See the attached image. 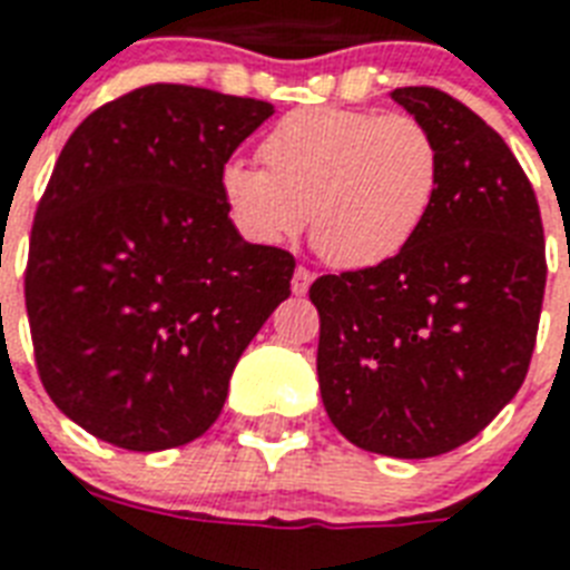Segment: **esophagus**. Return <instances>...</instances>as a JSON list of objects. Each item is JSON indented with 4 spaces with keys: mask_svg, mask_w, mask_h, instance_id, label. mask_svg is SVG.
Masks as SVG:
<instances>
[{
    "mask_svg": "<svg viewBox=\"0 0 570 570\" xmlns=\"http://www.w3.org/2000/svg\"><path fill=\"white\" fill-rule=\"evenodd\" d=\"M311 284H313V272H311V268H304V266L295 268L293 293L295 295H304V293H307V289H311Z\"/></svg>",
    "mask_w": 570,
    "mask_h": 570,
    "instance_id": "esophagus-1",
    "label": "esophagus"
}]
</instances>
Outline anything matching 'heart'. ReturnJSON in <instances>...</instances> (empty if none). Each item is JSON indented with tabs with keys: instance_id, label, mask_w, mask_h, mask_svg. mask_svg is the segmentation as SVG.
Returning <instances> with one entry per match:
<instances>
[{
	"instance_id": "heart-1",
	"label": "heart",
	"mask_w": 570,
	"mask_h": 570,
	"mask_svg": "<svg viewBox=\"0 0 570 570\" xmlns=\"http://www.w3.org/2000/svg\"><path fill=\"white\" fill-rule=\"evenodd\" d=\"M259 159L218 174L224 209L254 245H281L311 227L313 248L337 268H375L423 230L441 191V145L402 111L311 106L268 129Z\"/></svg>"
}]
</instances>
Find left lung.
Returning a JSON list of instances; mask_svg holds the SVG:
<instances>
[{
  "label": "left lung",
  "mask_w": 570,
  "mask_h": 570,
  "mask_svg": "<svg viewBox=\"0 0 570 570\" xmlns=\"http://www.w3.org/2000/svg\"><path fill=\"white\" fill-rule=\"evenodd\" d=\"M390 97L438 138L441 191L399 257L313 281L316 373L346 441L432 459L476 438L527 379L544 227L527 174L476 111L425 85Z\"/></svg>",
  "instance_id": "obj_1"
}]
</instances>
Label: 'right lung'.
<instances>
[{
    "mask_svg": "<svg viewBox=\"0 0 570 570\" xmlns=\"http://www.w3.org/2000/svg\"><path fill=\"white\" fill-rule=\"evenodd\" d=\"M275 106L145 85L73 129L31 224L35 364L58 411L120 450L195 441L289 298V250L233 227L218 174Z\"/></svg>",
    "mask_w": 570,
    "mask_h": 570,
    "instance_id": "obj_1",
    "label": "right lung"
}]
</instances>
